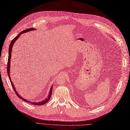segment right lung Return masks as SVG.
Segmentation results:
<instances>
[{
    "label": "right lung",
    "instance_id": "1",
    "mask_svg": "<svg viewBox=\"0 0 130 130\" xmlns=\"http://www.w3.org/2000/svg\"><path fill=\"white\" fill-rule=\"evenodd\" d=\"M35 29L34 28H29V29H26L25 30H24V31H21L17 36H16V37H15L14 39L13 40H11V42L10 44V45H9V56H8V63H7V72H8V75L9 77V79H10V82H11V86L14 90V91L15 92V93H16V95L19 98H20L21 99H22V100L25 101V102H28V103H31L32 104H34V105H43L44 104H45L47 102H48V101L50 100V99L51 98V94H52V87L51 88V89L50 90V92H49V95L43 101H42L41 102H35V103H32V102H30V101L26 100V99L22 98V97H21L19 94H18V93L16 92V89L14 88V87L13 85V83L11 80V79H10V59H11V51H12V46L13 45V43L15 42V41H16L17 40V39H18V38L20 36V35H21L22 33L24 32H28L29 31H32V30H34Z\"/></svg>",
    "mask_w": 130,
    "mask_h": 130
}]
</instances>
